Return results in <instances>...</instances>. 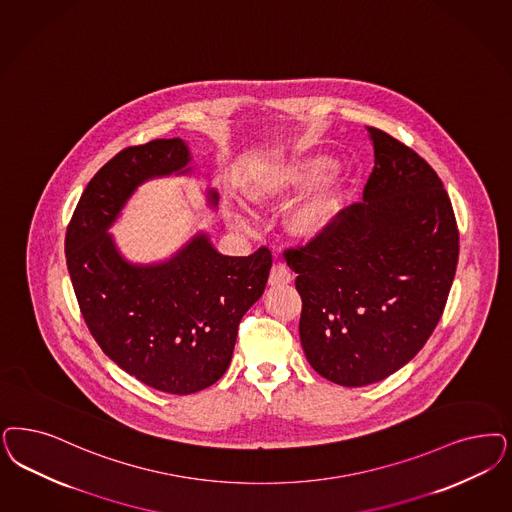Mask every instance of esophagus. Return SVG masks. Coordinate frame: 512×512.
I'll return each instance as SVG.
<instances>
[{
  "label": "esophagus",
  "instance_id": "obj_1",
  "mask_svg": "<svg viewBox=\"0 0 512 512\" xmlns=\"http://www.w3.org/2000/svg\"><path fill=\"white\" fill-rule=\"evenodd\" d=\"M291 280H293V276H291L287 266L282 265V263L272 266L270 276H268L270 285H285V283H291Z\"/></svg>",
  "mask_w": 512,
  "mask_h": 512
}]
</instances>
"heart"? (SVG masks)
Wrapping results in <instances>:
<instances>
[{"label": "heart", "instance_id": "1", "mask_svg": "<svg viewBox=\"0 0 512 512\" xmlns=\"http://www.w3.org/2000/svg\"><path fill=\"white\" fill-rule=\"evenodd\" d=\"M327 166H329V160L321 157L295 162L278 176L268 179L259 189H255L251 193V198L259 204L282 200L295 189L316 183L320 176L327 172ZM338 210H340V183L335 174H327L319 183L318 189L304 202H300L297 210H293L289 215L287 229L304 240L316 238L331 227ZM230 221L236 227L246 225L244 217L238 213H230Z\"/></svg>", "mask_w": 512, "mask_h": 512}]
</instances>
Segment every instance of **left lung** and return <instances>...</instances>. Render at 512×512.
I'll return each mask as SVG.
<instances>
[{"instance_id":"8db88e82","label":"left lung","mask_w":512,"mask_h":512,"mask_svg":"<svg viewBox=\"0 0 512 512\" xmlns=\"http://www.w3.org/2000/svg\"><path fill=\"white\" fill-rule=\"evenodd\" d=\"M374 168L363 202L283 259L299 276L300 344L312 369L346 388L399 371L435 331L454 282L459 232L441 177L367 126Z\"/></svg>"}]
</instances>
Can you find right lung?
<instances>
[{
    "label": "right lung",
    "mask_w": 512,
    "mask_h": 512,
    "mask_svg": "<svg viewBox=\"0 0 512 512\" xmlns=\"http://www.w3.org/2000/svg\"><path fill=\"white\" fill-rule=\"evenodd\" d=\"M189 160L179 138L126 147L90 179L66 232L71 285L90 335L123 371L174 395L206 389L227 372L238 325L272 266L268 247L229 257L206 234L160 265L119 255L107 229L124 202L151 177L191 172Z\"/></svg>",
    "instance_id": "right-lung-1"
}]
</instances>
